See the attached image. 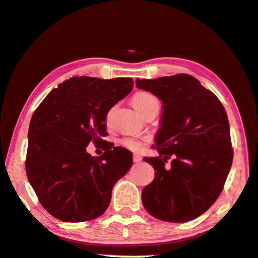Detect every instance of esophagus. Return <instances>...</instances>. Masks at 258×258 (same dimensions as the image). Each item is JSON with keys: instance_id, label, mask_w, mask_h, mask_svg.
Listing matches in <instances>:
<instances>
[{"instance_id": "1", "label": "esophagus", "mask_w": 258, "mask_h": 258, "mask_svg": "<svg viewBox=\"0 0 258 258\" xmlns=\"http://www.w3.org/2000/svg\"><path fill=\"white\" fill-rule=\"evenodd\" d=\"M142 161V157L140 156V155H138V154H136L133 156V162L134 163H140Z\"/></svg>"}]
</instances>
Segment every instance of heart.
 <instances>
[{"label": "heart", "instance_id": "1", "mask_svg": "<svg viewBox=\"0 0 258 258\" xmlns=\"http://www.w3.org/2000/svg\"><path fill=\"white\" fill-rule=\"evenodd\" d=\"M132 104L142 116H144L146 112H148L149 110L159 108V102L157 100V97L153 95L151 93L145 91H140L134 94L132 96ZM147 141H148L147 139H141L138 137H127L122 139L121 145L132 151H140L145 148Z\"/></svg>", "mask_w": 258, "mask_h": 258}]
</instances>
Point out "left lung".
Returning <instances> with one entry per match:
<instances>
[{"label": "left lung", "mask_w": 258, "mask_h": 258, "mask_svg": "<svg viewBox=\"0 0 258 258\" xmlns=\"http://www.w3.org/2000/svg\"><path fill=\"white\" fill-rule=\"evenodd\" d=\"M136 84L163 103L155 144L159 156L144 158L154 167L155 179L142 189V203L157 219L189 222L216 202L230 172L233 149L226 111L189 75L137 79Z\"/></svg>", "instance_id": "8db88e82"}]
</instances>
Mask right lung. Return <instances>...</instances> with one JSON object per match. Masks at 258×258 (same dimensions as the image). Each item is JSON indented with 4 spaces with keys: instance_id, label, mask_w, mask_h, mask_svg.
Returning <instances> with one entry per match:
<instances>
[{
    "instance_id": "right-lung-1",
    "label": "right lung",
    "mask_w": 258,
    "mask_h": 258,
    "mask_svg": "<svg viewBox=\"0 0 258 258\" xmlns=\"http://www.w3.org/2000/svg\"><path fill=\"white\" fill-rule=\"evenodd\" d=\"M133 88L131 78L73 77L44 97L28 128L26 174L40 203L55 218L79 223L107 210L112 188L132 166V153L114 147L105 117ZM91 141L107 146L102 157L85 151Z\"/></svg>"
}]
</instances>
